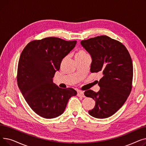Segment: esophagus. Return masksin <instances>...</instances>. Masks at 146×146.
I'll return each mask as SVG.
<instances>
[{"instance_id": "34e87169", "label": "esophagus", "mask_w": 146, "mask_h": 146, "mask_svg": "<svg viewBox=\"0 0 146 146\" xmlns=\"http://www.w3.org/2000/svg\"><path fill=\"white\" fill-rule=\"evenodd\" d=\"M78 96H80V97H83V98H85V96L84 95V92L82 91H79L78 92Z\"/></svg>"}]
</instances>
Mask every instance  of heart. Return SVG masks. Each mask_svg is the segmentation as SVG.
<instances>
[{
	"mask_svg": "<svg viewBox=\"0 0 146 146\" xmlns=\"http://www.w3.org/2000/svg\"><path fill=\"white\" fill-rule=\"evenodd\" d=\"M88 54H86V52L83 50H79L75 54V58H82V57H85L86 56H87Z\"/></svg>",
	"mask_w": 146,
	"mask_h": 146,
	"instance_id": "heart-1",
	"label": "heart"
}]
</instances>
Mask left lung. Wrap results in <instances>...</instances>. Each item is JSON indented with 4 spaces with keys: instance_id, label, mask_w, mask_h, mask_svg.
<instances>
[{
    "instance_id": "obj_1",
    "label": "left lung",
    "mask_w": 146,
    "mask_h": 146,
    "mask_svg": "<svg viewBox=\"0 0 146 146\" xmlns=\"http://www.w3.org/2000/svg\"><path fill=\"white\" fill-rule=\"evenodd\" d=\"M91 56L90 72L102 73L98 92L88 90L85 95L95 101L91 116L106 118L113 115L127 101L132 89L133 66L128 51L121 42L106 35L80 42Z\"/></svg>"
}]
</instances>
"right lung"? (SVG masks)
Here are the masks:
<instances>
[{
	"label": "right lung",
	"mask_w": 146,
	"mask_h": 146,
	"mask_svg": "<svg viewBox=\"0 0 146 146\" xmlns=\"http://www.w3.org/2000/svg\"><path fill=\"white\" fill-rule=\"evenodd\" d=\"M77 41L56 37L29 42L18 63L17 83L25 100L36 114L51 119L62 114L68 99L77 95L72 88L62 89L53 82L62 60Z\"/></svg>",
	"instance_id": "obj_1"
}]
</instances>
